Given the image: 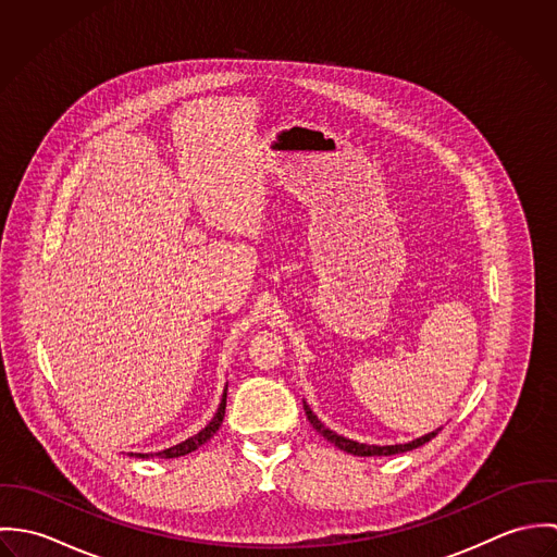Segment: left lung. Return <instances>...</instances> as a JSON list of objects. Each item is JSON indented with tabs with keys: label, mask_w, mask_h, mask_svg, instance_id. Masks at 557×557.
<instances>
[{
	"label": "left lung",
	"mask_w": 557,
	"mask_h": 557,
	"mask_svg": "<svg viewBox=\"0 0 557 557\" xmlns=\"http://www.w3.org/2000/svg\"><path fill=\"white\" fill-rule=\"evenodd\" d=\"M305 411H307V418H309V422L313 424V429H315L318 433H321L327 442H332L336 448H341V450H345V453H349V455H356V457H388V455L407 453V450H413V448H418V446L431 442V440L437 435V431H440V429H437V431H433V433H429V435H424V437H420V440H413V442H409V444H398V446H367V444L351 442V440H347V437H343V435H336L334 431L325 429V426L319 422L318 416L309 409V405H305Z\"/></svg>",
	"instance_id": "obj_1"
}]
</instances>
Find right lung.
I'll use <instances>...</instances> for the list:
<instances>
[{"mask_svg":"<svg viewBox=\"0 0 557 557\" xmlns=\"http://www.w3.org/2000/svg\"><path fill=\"white\" fill-rule=\"evenodd\" d=\"M225 407H227V391H225V395H223V400H221V405H219V411L214 413V418L210 420V424L206 426V429H201L197 435H193V437H188L186 442H182V444H177V446H173V448H166V450H162V453H157V457H162V459H175V457H184V455H188V453H193V450H197L199 446H203L216 431H219V426L223 424V418H225ZM137 457H141V459H148L150 455H137Z\"/></svg>","mask_w":557,"mask_h":557,"instance_id":"add662e5","label":"right lung"}]
</instances>
